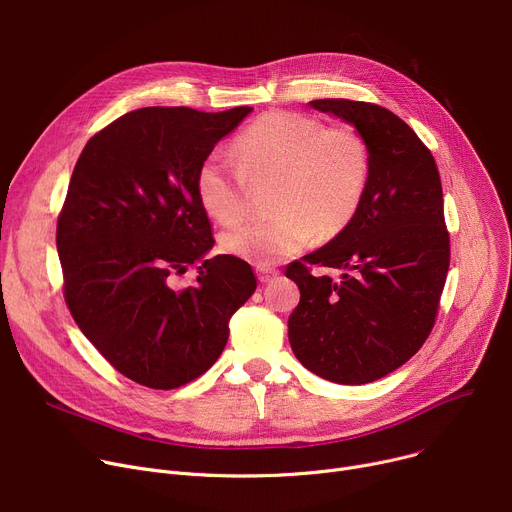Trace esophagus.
I'll return each mask as SVG.
<instances>
[{
	"instance_id": "34e87169",
	"label": "esophagus",
	"mask_w": 512,
	"mask_h": 512,
	"mask_svg": "<svg viewBox=\"0 0 512 512\" xmlns=\"http://www.w3.org/2000/svg\"><path fill=\"white\" fill-rule=\"evenodd\" d=\"M280 274V271L276 269V267H267V265H259L257 267V278H259V282H271V280H274L276 276Z\"/></svg>"
}]
</instances>
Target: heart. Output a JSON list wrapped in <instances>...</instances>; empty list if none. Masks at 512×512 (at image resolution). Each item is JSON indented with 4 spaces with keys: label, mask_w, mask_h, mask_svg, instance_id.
Returning a JSON list of instances; mask_svg holds the SVG:
<instances>
[{
    "label": "heart",
    "mask_w": 512,
    "mask_h": 512,
    "mask_svg": "<svg viewBox=\"0 0 512 512\" xmlns=\"http://www.w3.org/2000/svg\"><path fill=\"white\" fill-rule=\"evenodd\" d=\"M233 164L210 152L197 166L195 193L210 218L243 220L249 185L274 181V216L222 234L226 255L257 265L278 263L309 245L342 234L362 208L370 183V148L354 125H325L296 111L257 117L234 138Z\"/></svg>",
    "instance_id": "1"
}]
</instances>
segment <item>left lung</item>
I'll return each mask as SVG.
<instances>
[{
  "label": "left lung",
  "mask_w": 512,
  "mask_h": 512,
  "mask_svg": "<svg viewBox=\"0 0 512 512\" xmlns=\"http://www.w3.org/2000/svg\"><path fill=\"white\" fill-rule=\"evenodd\" d=\"M309 105L352 123L368 142L372 168L352 224L286 267L300 288L288 339L317 377L364 385L410 360L436 323L451 263L442 185L432 152L389 109L346 98ZM313 266L343 276L319 277Z\"/></svg>",
  "instance_id": "1"
}]
</instances>
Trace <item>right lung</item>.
Returning a JSON list of instances; mask_svg holds the SVG:
<instances>
[{"label":"right lung","instance_id":"add662e5","mask_svg":"<svg viewBox=\"0 0 512 512\" xmlns=\"http://www.w3.org/2000/svg\"><path fill=\"white\" fill-rule=\"evenodd\" d=\"M253 109L146 107L94 133L57 218L63 298L123 377L177 389L201 377L257 288L247 261L218 255L195 193L199 162ZM201 260L189 287L174 280Z\"/></svg>","mask_w":512,"mask_h":512}]
</instances>
